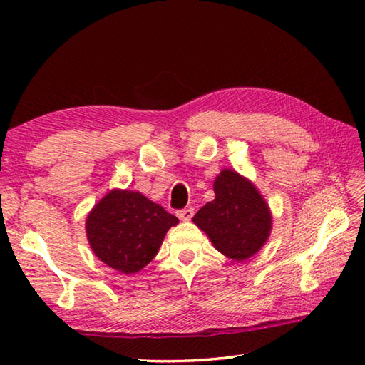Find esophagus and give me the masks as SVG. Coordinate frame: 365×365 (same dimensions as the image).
<instances>
[{
	"instance_id": "1",
	"label": "esophagus",
	"mask_w": 365,
	"mask_h": 365,
	"mask_svg": "<svg viewBox=\"0 0 365 365\" xmlns=\"http://www.w3.org/2000/svg\"><path fill=\"white\" fill-rule=\"evenodd\" d=\"M192 215H195V210H192V208H185V210L177 212L178 220H182V221H190L192 218Z\"/></svg>"
}]
</instances>
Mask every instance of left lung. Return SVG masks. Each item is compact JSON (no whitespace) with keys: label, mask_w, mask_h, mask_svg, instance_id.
<instances>
[{"label":"left lung","mask_w":365,"mask_h":365,"mask_svg":"<svg viewBox=\"0 0 365 365\" xmlns=\"http://www.w3.org/2000/svg\"><path fill=\"white\" fill-rule=\"evenodd\" d=\"M213 191L215 199L200 208L192 222L222 255L247 260L265 246L273 229L267 200L250 178L227 168L216 175Z\"/></svg>","instance_id":"1"}]
</instances>
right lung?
I'll return each instance as SVG.
<instances>
[{
  "mask_svg": "<svg viewBox=\"0 0 365 365\" xmlns=\"http://www.w3.org/2000/svg\"><path fill=\"white\" fill-rule=\"evenodd\" d=\"M177 224L174 215L141 192L114 188L88 213L86 237L105 265L135 274L149 265L166 232Z\"/></svg>",
  "mask_w": 365,
  "mask_h": 365,
  "instance_id": "obj_1",
  "label": "right lung"
}]
</instances>
